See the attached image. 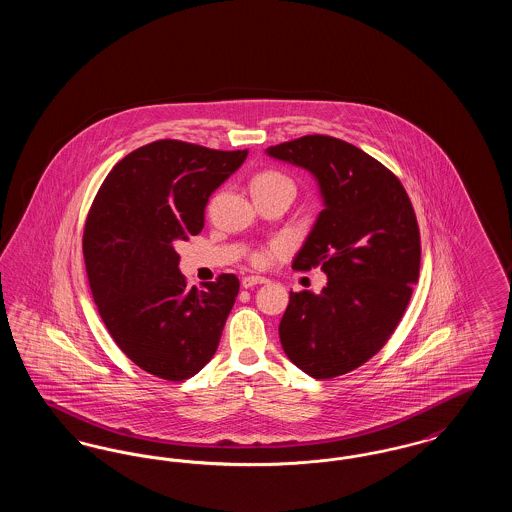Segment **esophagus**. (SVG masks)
<instances>
[{
	"instance_id": "34e87169",
	"label": "esophagus",
	"mask_w": 512,
	"mask_h": 512,
	"mask_svg": "<svg viewBox=\"0 0 512 512\" xmlns=\"http://www.w3.org/2000/svg\"><path fill=\"white\" fill-rule=\"evenodd\" d=\"M259 284H267V278H263V276H245V278H242V286L245 290H249L253 286H259Z\"/></svg>"
}]
</instances>
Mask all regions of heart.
<instances>
[{"label": "heart", "instance_id": "b5f03b06", "mask_svg": "<svg viewBox=\"0 0 512 512\" xmlns=\"http://www.w3.org/2000/svg\"><path fill=\"white\" fill-rule=\"evenodd\" d=\"M276 186H293L292 180L280 172L265 171L259 172L253 180H251V192H257V190H268V188H276ZM267 253H255L253 255V261L257 265H263L267 263Z\"/></svg>", "mask_w": 512, "mask_h": 512}]
</instances>
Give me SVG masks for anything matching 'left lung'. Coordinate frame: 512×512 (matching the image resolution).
Masks as SVG:
<instances>
[{
	"label": "left lung",
	"instance_id": "8db88e82",
	"mask_svg": "<svg viewBox=\"0 0 512 512\" xmlns=\"http://www.w3.org/2000/svg\"><path fill=\"white\" fill-rule=\"evenodd\" d=\"M268 157L317 180L322 211L292 267L320 265L322 292H290L280 341L293 365L334 378L366 363L390 340L420 272V234L401 182L359 147L303 136Z\"/></svg>",
	"mask_w": 512,
	"mask_h": 512
}]
</instances>
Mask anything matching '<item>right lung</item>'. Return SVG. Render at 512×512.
Segmentation results:
<instances>
[{
    "label": "right lung",
    "instance_id": "1",
    "mask_svg": "<svg viewBox=\"0 0 512 512\" xmlns=\"http://www.w3.org/2000/svg\"><path fill=\"white\" fill-rule=\"evenodd\" d=\"M245 157L159 140L119 161L92 203L82 247L99 317L153 376L192 378L219 347L240 282L220 274L205 290L188 288L174 245L201 232L209 197Z\"/></svg>",
    "mask_w": 512,
    "mask_h": 512
}]
</instances>
